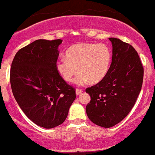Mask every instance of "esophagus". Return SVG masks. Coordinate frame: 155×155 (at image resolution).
Returning <instances> with one entry per match:
<instances>
[{
    "mask_svg": "<svg viewBox=\"0 0 155 155\" xmlns=\"http://www.w3.org/2000/svg\"><path fill=\"white\" fill-rule=\"evenodd\" d=\"M82 92H83V91L81 90V89H76V94L78 96V95L81 94H82Z\"/></svg>",
    "mask_w": 155,
    "mask_h": 155,
    "instance_id": "1",
    "label": "esophagus"
}]
</instances>
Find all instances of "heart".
<instances>
[{"instance_id": "obj_1", "label": "heart", "mask_w": 155, "mask_h": 155, "mask_svg": "<svg viewBox=\"0 0 155 155\" xmlns=\"http://www.w3.org/2000/svg\"><path fill=\"white\" fill-rule=\"evenodd\" d=\"M65 57L56 62L58 73L64 80L70 82L79 70L80 73L76 83L83 85L88 81L97 83L105 77L112 55L106 44L82 43L70 46L66 51Z\"/></svg>"}]
</instances>
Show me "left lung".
Segmentation results:
<instances>
[{"label":"left lung","mask_w":155,"mask_h":155,"mask_svg":"<svg viewBox=\"0 0 155 155\" xmlns=\"http://www.w3.org/2000/svg\"><path fill=\"white\" fill-rule=\"evenodd\" d=\"M112 63L100 82L86 89L91 97L86 106L89 119L102 127H111L122 121L134 107L143 81V67L131 45L114 37Z\"/></svg>","instance_id":"obj_1"}]
</instances>
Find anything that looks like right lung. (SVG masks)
I'll use <instances>...</instances> for the list:
<instances>
[{"label":"right lung","instance_id":"1","mask_svg":"<svg viewBox=\"0 0 155 155\" xmlns=\"http://www.w3.org/2000/svg\"><path fill=\"white\" fill-rule=\"evenodd\" d=\"M61 40H37L15 54L10 84L17 104L37 125L50 129L61 124L76 99V91L56 70Z\"/></svg>","mask_w":155,"mask_h":155}]
</instances>
